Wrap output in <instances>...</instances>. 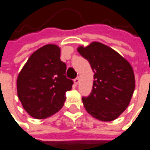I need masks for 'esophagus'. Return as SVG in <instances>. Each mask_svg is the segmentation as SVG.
<instances>
[{
    "mask_svg": "<svg viewBox=\"0 0 150 150\" xmlns=\"http://www.w3.org/2000/svg\"><path fill=\"white\" fill-rule=\"evenodd\" d=\"M74 83H76V84L77 85V84H78V83H80V77H76V79L74 80Z\"/></svg>",
    "mask_w": 150,
    "mask_h": 150,
    "instance_id": "34e87169",
    "label": "esophagus"
}]
</instances>
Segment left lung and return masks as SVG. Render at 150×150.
Returning <instances> with one entry per match:
<instances>
[{
	"mask_svg": "<svg viewBox=\"0 0 150 150\" xmlns=\"http://www.w3.org/2000/svg\"><path fill=\"white\" fill-rule=\"evenodd\" d=\"M77 51L94 73L92 91L83 98L86 111L102 122L116 119L129 106L135 89L132 67L118 52L99 42L79 46Z\"/></svg>",
	"mask_w": 150,
	"mask_h": 150,
	"instance_id": "1",
	"label": "left lung"
}]
</instances>
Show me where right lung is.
<instances>
[{"label":"right lung","mask_w":150,"mask_h":150,"mask_svg":"<svg viewBox=\"0 0 150 150\" xmlns=\"http://www.w3.org/2000/svg\"><path fill=\"white\" fill-rule=\"evenodd\" d=\"M60 48L46 44L27 59L17 79L18 97L24 109L35 119H45L64 106L73 81L66 77Z\"/></svg>","instance_id":"add662e5"}]
</instances>
